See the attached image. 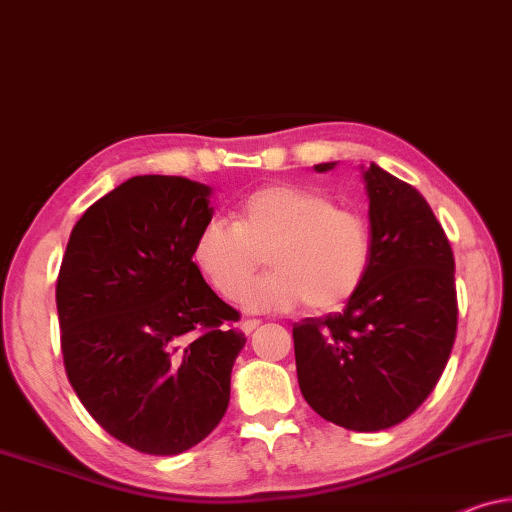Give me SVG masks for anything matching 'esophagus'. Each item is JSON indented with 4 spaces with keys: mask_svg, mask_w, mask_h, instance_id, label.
Listing matches in <instances>:
<instances>
[{
    "mask_svg": "<svg viewBox=\"0 0 512 512\" xmlns=\"http://www.w3.org/2000/svg\"><path fill=\"white\" fill-rule=\"evenodd\" d=\"M259 327V320L257 318H246L241 322V329L243 334H253V331Z\"/></svg>",
    "mask_w": 512,
    "mask_h": 512,
    "instance_id": "34e87169",
    "label": "esophagus"
}]
</instances>
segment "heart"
Segmentation results:
<instances>
[{
  "mask_svg": "<svg viewBox=\"0 0 512 512\" xmlns=\"http://www.w3.org/2000/svg\"><path fill=\"white\" fill-rule=\"evenodd\" d=\"M264 254L274 271L249 286ZM371 255L364 215L304 185L259 187L236 208V222L208 220L192 243L206 283L222 299L241 294L248 311H336L362 287Z\"/></svg>",
  "mask_w": 512,
  "mask_h": 512,
  "instance_id": "heart-1",
  "label": "heart"
}]
</instances>
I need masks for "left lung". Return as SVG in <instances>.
I'll return each mask as SVG.
<instances>
[{"label":"left lung","mask_w":512,"mask_h":512,"mask_svg":"<svg viewBox=\"0 0 512 512\" xmlns=\"http://www.w3.org/2000/svg\"><path fill=\"white\" fill-rule=\"evenodd\" d=\"M364 183L369 273L341 313L294 322L292 338L308 406L338 427L380 431L413 415L436 387L459 308L455 255L427 199L378 164Z\"/></svg>","instance_id":"8db88e82"}]
</instances>
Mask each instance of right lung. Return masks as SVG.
I'll list each match as a JSON object with an SVG mask.
<instances>
[{"label":"right lung","mask_w":512,"mask_h":512,"mask_svg":"<svg viewBox=\"0 0 512 512\" xmlns=\"http://www.w3.org/2000/svg\"><path fill=\"white\" fill-rule=\"evenodd\" d=\"M211 187L134 176L71 229L55 301L67 378L99 427L146 455H178L229 406L246 336L192 262Z\"/></svg>","instance_id":"add662e5"}]
</instances>
